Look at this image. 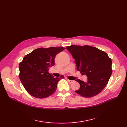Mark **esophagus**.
Masks as SVG:
<instances>
[{
    "label": "esophagus",
    "mask_w": 127,
    "mask_h": 127,
    "mask_svg": "<svg viewBox=\"0 0 127 127\" xmlns=\"http://www.w3.org/2000/svg\"><path fill=\"white\" fill-rule=\"evenodd\" d=\"M67 81H68V82H69L70 83H71L74 82V80H68V79H67Z\"/></svg>",
    "instance_id": "34e87169"
}]
</instances>
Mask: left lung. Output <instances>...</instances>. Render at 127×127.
<instances>
[{"label": "left lung", "instance_id": "1", "mask_svg": "<svg viewBox=\"0 0 127 127\" xmlns=\"http://www.w3.org/2000/svg\"><path fill=\"white\" fill-rule=\"evenodd\" d=\"M77 65V69L88 77L87 82L76 80L80 88L76 93L84 97L99 94L107 85L112 74V60L107 53L88 45H71L66 47Z\"/></svg>", "mask_w": 127, "mask_h": 127}]
</instances>
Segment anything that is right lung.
<instances>
[{
	"label": "right lung",
	"instance_id": "add662e5",
	"mask_svg": "<svg viewBox=\"0 0 127 127\" xmlns=\"http://www.w3.org/2000/svg\"><path fill=\"white\" fill-rule=\"evenodd\" d=\"M65 49L63 47L39 48L24 57L19 64V77L31 96L44 98L54 94L58 82L64 77L55 78L49 74V67L55 65L56 55Z\"/></svg>",
	"mask_w": 127,
	"mask_h": 127
}]
</instances>
